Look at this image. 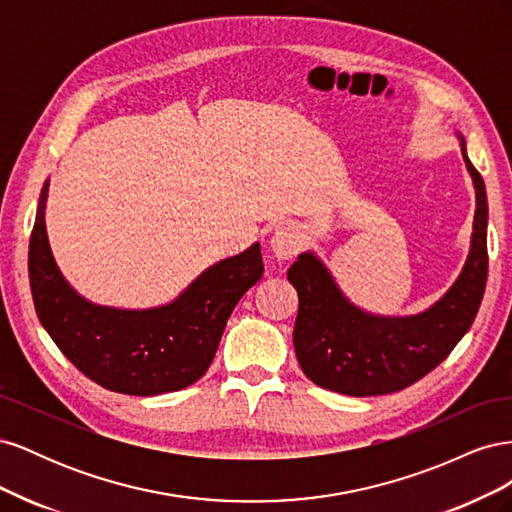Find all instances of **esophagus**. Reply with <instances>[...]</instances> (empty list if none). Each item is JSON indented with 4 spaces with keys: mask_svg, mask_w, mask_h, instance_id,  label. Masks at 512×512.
I'll return each mask as SVG.
<instances>
[{
    "mask_svg": "<svg viewBox=\"0 0 512 512\" xmlns=\"http://www.w3.org/2000/svg\"><path fill=\"white\" fill-rule=\"evenodd\" d=\"M271 250L280 260L297 256L301 250V232L294 226H280L271 237Z\"/></svg>",
    "mask_w": 512,
    "mask_h": 512,
    "instance_id": "obj_1",
    "label": "esophagus"
}]
</instances>
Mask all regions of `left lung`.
I'll use <instances>...</instances> for the list:
<instances>
[{
	"instance_id": "1",
	"label": "left lung",
	"mask_w": 512,
	"mask_h": 512,
	"mask_svg": "<svg viewBox=\"0 0 512 512\" xmlns=\"http://www.w3.org/2000/svg\"><path fill=\"white\" fill-rule=\"evenodd\" d=\"M461 149L476 188L472 250L459 280L427 312L412 318L363 314L346 301L314 254H301L288 269L299 292L294 352L303 374L322 389L352 397L406 389L436 369L472 327L489 271L487 194L466 143Z\"/></svg>"
}]
</instances>
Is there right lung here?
<instances>
[{
    "label": "right lung",
    "mask_w": 512,
    "mask_h": 512,
    "mask_svg": "<svg viewBox=\"0 0 512 512\" xmlns=\"http://www.w3.org/2000/svg\"><path fill=\"white\" fill-rule=\"evenodd\" d=\"M44 183L29 239L36 314L66 359L89 380L123 395L181 391L203 378L232 309L262 267L260 245L207 269L177 301L145 312L91 305L59 273L44 226Z\"/></svg>",
    "instance_id": "obj_1"
}]
</instances>
